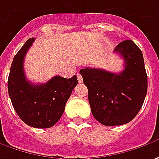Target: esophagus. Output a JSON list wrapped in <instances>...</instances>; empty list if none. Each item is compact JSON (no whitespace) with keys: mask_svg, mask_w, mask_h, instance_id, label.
I'll return each mask as SVG.
<instances>
[{"mask_svg":"<svg viewBox=\"0 0 159 159\" xmlns=\"http://www.w3.org/2000/svg\"><path fill=\"white\" fill-rule=\"evenodd\" d=\"M76 76H77V80H78V82H79V83H82V82H83V77H82V75H80V73H77Z\"/></svg>","mask_w":159,"mask_h":159,"instance_id":"34e87169","label":"esophagus"}]
</instances>
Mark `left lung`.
Listing matches in <instances>:
<instances>
[{"instance_id": "left-lung-1", "label": "left lung", "mask_w": 159, "mask_h": 159, "mask_svg": "<svg viewBox=\"0 0 159 159\" xmlns=\"http://www.w3.org/2000/svg\"><path fill=\"white\" fill-rule=\"evenodd\" d=\"M125 59V69L112 73L100 68L81 69L88 88L92 113L100 124L113 126L127 124L142 108L148 90V77L142 51L131 40L114 50Z\"/></svg>"}]
</instances>
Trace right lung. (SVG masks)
I'll return each instance as SVG.
<instances>
[{"mask_svg":"<svg viewBox=\"0 0 159 159\" xmlns=\"http://www.w3.org/2000/svg\"><path fill=\"white\" fill-rule=\"evenodd\" d=\"M34 38L28 39L14 57L8 79V92L15 111L21 120L34 128L53 126L65 110V106L78 81L56 75L45 84H34L26 79L24 59Z\"/></svg>","mask_w":159,"mask_h":159,"instance_id":"add662e5","label":"right lung"}]
</instances>
